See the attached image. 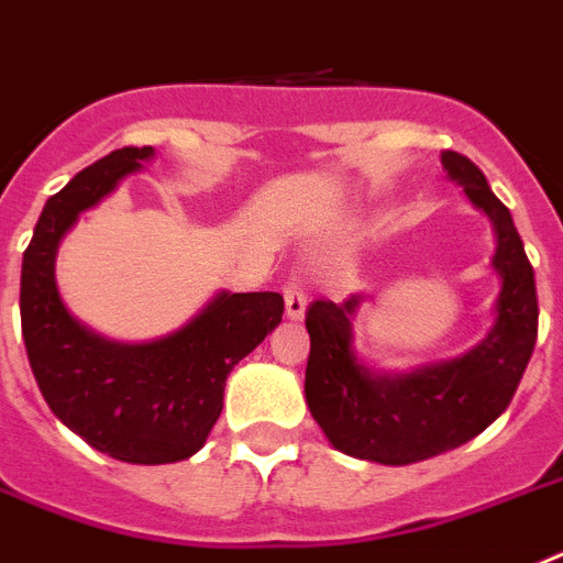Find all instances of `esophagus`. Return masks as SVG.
Masks as SVG:
<instances>
[{
  "label": "esophagus",
  "mask_w": 563,
  "mask_h": 563,
  "mask_svg": "<svg viewBox=\"0 0 563 563\" xmlns=\"http://www.w3.org/2000/svg\"><path fill=\"white\" fill-rule=\"evenodd\" d=\"M283 297H286V317L288 320H302L306 317V306H309V300H306V291H302L300 283H286L283 286Z\"/></svg>",
  "instance_id": "1"
}]
</instances>
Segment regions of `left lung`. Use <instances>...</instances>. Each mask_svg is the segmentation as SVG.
<instances>
[{"label": "left lung", "instance_id": "1", "mask_svg": "<svg viewBox=\"0 0 563 563\" xmlns=\"http://www.w3.org/2000/svg\"><path fill=\"white\" fill-rule=\"evenodd\" d=\"M442 166L478 212L490 218L501 280L493 329L478 345L408 374L376 371L354 349V317L363 295L314 300L306 311L311 336L306 402L336 451L379 464H413L471 442L510 405L539 334L536 275L510 209L471 158L442 153Z\"/></svg>", "mask_w": 563, "mask_h": 563}]
</instances>
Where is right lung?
Wrapping results in <instances>:
<instances>
[{
	"label": "right lung",
	"mask_w": 563,
	"mask_h": 563,
	"mask_svg": "<svg viewBox=\"0 0 563 563\" xmlns=\"http://www.w3.org/2000/svg\"><path fill=\"white\" fill-rule=\"evenodd\" d=\"M153 158V146H124L53 195L24 249L19 288L24 349L45 402L90 448L130 464L198 453L221 417L229 371L283 320L277 291H218L187 325L150 342L107 340L70 314L56 286L58 243Z\"/></svg>",
	"instance_id": "right-lung-1"
}]
</instances>
